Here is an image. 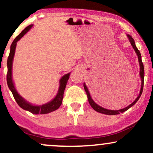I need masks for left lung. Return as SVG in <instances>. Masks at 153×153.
<instances>
[{
  "instance_id": "left-lung-1",
  "label": "left lung",
  "mask_w": 153,
  "mask_h": 153,
  "mask_svg": "<svg viewBox=\"0 0 153 153\" xmlns=\"http://www.w3.org/2000/svg\"><path fill=\"white\" fill-rule=\"evenodd\" d=\"M128 39H129V40H130V43H131L132 48H133V49L135 50L136 54H137V58H138V61H139V64H140V75L141 82H141L140 91V94H139L138 96H137V98H136L135 100H134L133 102H132V103L130 104V105L126 107V108H123V109H120V110H108V109H105V108H103L102 107H100V105H98L95 103L94 101H93V99H92L91 95H90V93H89V91H88L87 86H86L85 84L84 83L83 84L84 89L86 92V94H87L88 102H89V103L91 105L92 108H93V109L95 110V111L98 112V113H102V114H105V115H118V114H120V113H123V112L128 110L130 108H131L132 105H135L136 102H137V101L139 100V98L140 97L141 95H142V93H143V85H144V74H145V72H144V66H143V62H142L141 54H140V53L139 50L137 48V47H136L135 41H134L133 38H132V37L130 36V35H128Z\"/></svg>"
}]
</instances>
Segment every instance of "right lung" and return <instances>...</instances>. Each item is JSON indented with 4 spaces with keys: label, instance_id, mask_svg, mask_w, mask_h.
Masks as SVG:
<instances>
[{
    "label": "right lung",
    "instance_id": "obj_1",
    "mask_svg": "<svg viewBox=\"0 0 153 153\" xmlns=\"http://www.w3.org/2000/svg\"><path fill=\"white\" fill-rule=\"evenodd\" d=\"M33 25H30L28 26L25 27L24 30L20 33L18 36L15 38L13 41L10 45V51L9 53V56L7 60V67H8V73H7V84L9 89L12 92V94L13 95L15 100L17 102L18 105L23 108V110H27V111L30 112L31 113L36 114H47L51 112L55 111V110L58 109L59 107L61 105L62 98H63V94L65 88L67 85L68 80L70 75L71 73H68L62 77L60 80V86H59L58 92L57 93L56 96L55 97L54 99L50 101L46 104L42 105H33L30 104V102H27L25 99H23L21 95L18 94V93L16 91V88L14 86V83L13 82L12 79V66H13V60L15 51H16V45H17V42L32 27Z\"/></svg>",
    "mask_w": 153,
    "mask_h": 153
}]
</instances>
